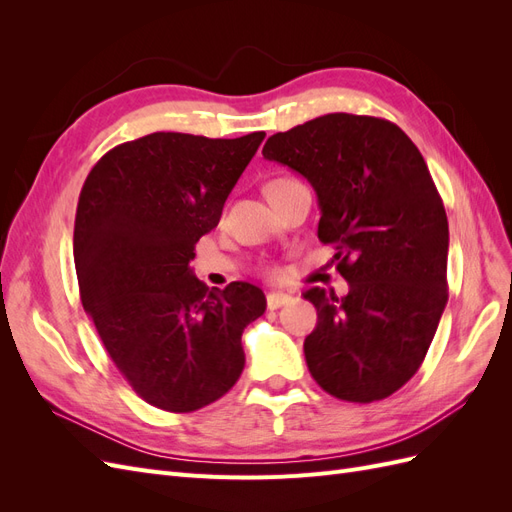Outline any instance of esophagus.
Instances as JSON below:
<instances>
[{
  "instance_id": "obj_1",
  "label": "esophagus",
  "mask_w": 512,
  "mask_h": 512,
  "mask_svg": "<svg viewBox=\"0 0 512 512\" xmlns=\"http://www.w3.org/2000/svg\"><path fill=\"white\" fill-rule=\"evenodd\" d=\"M290 301H292V297L286 292H269L267 294V307L269 309H280V307L288 305Z\"/></svg>"
}]
</instances>
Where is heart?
Instances as JSON below:
<instances>
[{"mask_svg": "<svg viewBox=\"0 0 512 512\" xmlns=\"http://www.w3.org/2000/svg\"><path fill=\"white\" fill-rule=\"evenodd\" d=\"M288 181H294V179H288V177H277V179H273V181H269V183H267V190L277 188V185H284V183H288ZM269 273H273V275H275L277 271H275V269H271Z\"/></svg>", "mask_w": 512, "mask_h": 512, "instance_id": "1", "label": "heart"}]
</instances>
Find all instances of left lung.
<instances>
[{
  "mask_svg": "<svg viewBox=\"0 0 512 512\" xmlns=\"http://www.w3.org/2000/svg\"><path fill=\"white\" fill-rule=\"evenodd\" d=\"M262 156L318 196V239L350 290L309 288V374L329 395L371 404L421 367L448 301V220L421 151L395 123L331 113L273 134Z\"/></svg>",
  "mask_w": 512,
  "mask_h": 512,
  "instance_id": "obj_1",
  "label": "left lung"
}]
</instances>
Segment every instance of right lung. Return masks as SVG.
<instances>
[{
    "mask_svg": "<svg viewBox=\"0 0 512 512\" xmlns=\"http://www.w3.org/2000/svg\"><path fill=\"white\" fill-rule=\"evenodd\" d=\"M262 138L153 132L104 153L85 179L74 220L81 301L121 376L160 410L226 395L245 365L243 329L265 314L260 288L209 290L190 269Z\"/></svg>",
    "mask_w": 512,
    "mask_h": 512,
    "instance_id": "1",
    "label": "right lung"
}]
</instances>
